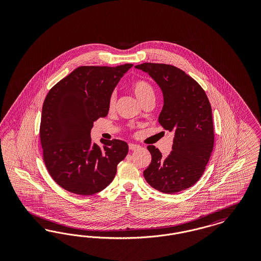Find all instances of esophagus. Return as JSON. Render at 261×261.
Returning a JSON list of instances; mask_svg holds the SVG:
<instances>
[{"label":"esophagus","mask_w":261,"mask_h":261,"mask_svg":"<svg viewBox=\"0 0 261 261\" xmlns=\"http://www.w3.org/2000/svg\"><path fill=\"white\" fill-rule=\"evenodd\" d=\"M129 149L131 150H136V149H140V146L135 145V144H129Z\"/></svg>","instance_id":"34e87169"}]
</instances>
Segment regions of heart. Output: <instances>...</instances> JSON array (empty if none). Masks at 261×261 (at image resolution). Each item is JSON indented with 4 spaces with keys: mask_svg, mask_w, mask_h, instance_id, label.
<instances>
[{
    "mask_svg": "<svg viewBox=\"0 0 261 261\" xmlns=\"http://www.w3.org/2000/svg\"><path fill=\"white\" fill-rule=\"evenodd\" d=\"M132 90H133L137 99L141 103H143L147 99L154 98L153 88L151 87V85L146 80L140 79V80L135 81L132 84ZM115 101H116V94L112 93L110 97V99H109V107L111 110L114 108Z\"/></svg>",
    "mask_w": 261,
    "mask_h": 261,
    "instance_id": "obj_1",
    "label": "heart"
}]
</instances>
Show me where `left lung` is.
I'll use <instances>...</instances> for the list:
<instances>
[{"instance_id": "1", "label": "left lung", "mask_w": 261, "mask_h": 261, "mask_svg": "<svg viewBox=\"0 0 261 261\" xmlns=\"http://www.w3.org/2000/svg\"><path fill=\"white\" fill-rule=\"evenodd\" d=\"M160 86L163 107L159 122L173 132L172 150L162 156L149 146L151 162L144 171L150 186L164 194L186 190L199 181L214 145L211 103L203 89L183 70L170 64L146 62L135 66Z\"/></svg>"}]
</instances>
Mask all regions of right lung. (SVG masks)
Instances as JSON below:
<instances>
[{
  "label": "right lung",
  "mask_w": 261,
  "mask_h": 261,
  "mask_svg": "<svg viewBox=\"0 0 261 261\" xmlns=\"http://www.w3.org/2000/svg\"><path fill=\"white\" fill-rule=\"evenodd\" d=\"M131 63L115 67L80 66L51 88L43 103L40 139L46 167L64 190L99 193L113 180L128 153L121 140L92 142L94 122L109 113V99Z\"/></svg>",
  "instance_id": "right-lung-1"
}]
</instances>
